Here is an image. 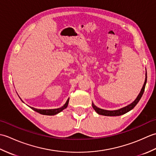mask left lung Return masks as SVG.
<instances>
[{"label": "left lung", "mask_w": 156, "mask_h": 156, "mask_svg": "<svg viewBox=\"0 0 156 156\" xmlns=\"http://www.w3.org/2000/svg\"><path fill=\"white\" fill-rule=\"evenodd\" d=\"M147 82V73L145 74V82L144 84L143 87H142L141 90L140 92V94L137 96V97L136 98V99L131 103L130 105H129L126 107L121 108L120 109H118V110H115V111H107V110H104V109H102L100 108H98L97 107L92 103V107L94 109V111L97 112L98 115H104V116H120L122 115L125 114L126 112H127L129 111H130L131 109H133L136 105L138 103V102L140 101V100L141 99L142 95H143L144 90H145V84H146Z\"/></svg>", "instance_id": "1"}]
</instances>
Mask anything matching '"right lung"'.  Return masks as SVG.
<instances>
[{
  "label": "right lung",
  "mask_w": 156,
  "mask_h": 156,
  "mask_svg": "<svg viewBox=\"0 0 156 156\" xmlns=\"http://www.w3.org/2000/svg\"><path fill=\"white\" fill-rule=\"evenodd\" d=\"M68 102H69V98L66 101V102L65 103V105L63 106V107L58 108H54V109H37L35 108L34 107H31V109L33 110L39 112L41 115H54L59 113L61 111H62L64 109H65L66 108H67L68 105Z\"/></svg>",
  "instance_id": "add662e5"
}]
</instances>
